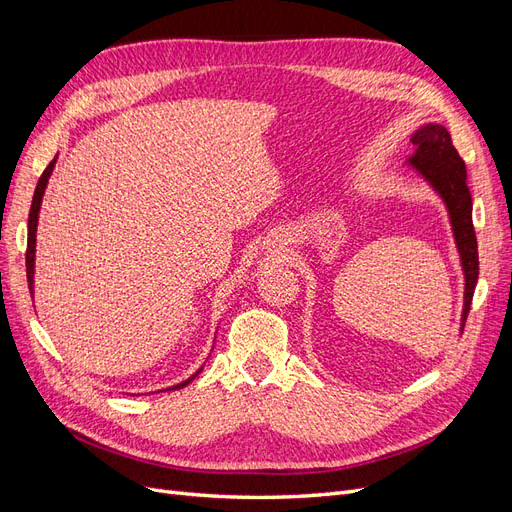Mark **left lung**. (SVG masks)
I'll return each instance as SVG.
<instances>
[{
    "mask_svg": "<svg viewBox=\"0 0 512 512\" xmlns=\"http://www.w3.org/2000/svg\"><path fill=\"white\" fill-rule=\"evenodd\" d=\"M412 145L416 147L408 166L414 168L446 205L448 220L453 226V237L461 258L463 269V312L461 331L466 324L474 288L478 282V245L472 224V196L468 190L466 162L461 160L453 147L451 134L440 123H425L412 134Z\"/></svg>",
    "mask_w": 512,
    "mask_h": 512,
    "instance_id": "8db88e82",
    "label": "left lung"
}]
</instances>
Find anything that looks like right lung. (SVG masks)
Returning a JSON list of instances; mask_svg holds the SVG:
<instances>
[{"instance_id":"right-lung-1","label":"right lung","mask_w":512,"mask_h":512,"mask_svg":"<svg viewBox=\"0 0 512 512\" xmlns=\"http://www.w3.org/2000/svg\"><path fill=\"white\" fill-rule=\"evenodd\" d=\"M55 162L57 158L44 168L42 177L38 179V185H36V192H34V200H32V209H29V222H27V252H25V267H27V284H29V292L34 294V262H36V228H38V213H40V205H42V196H44V190H46V183H49V177L53 173L55 168ZM200 371H203V367H200L194 376H190L188 380H183L175 386H170V389H183V386H188ZM166 389V391H170Z\"/></svg>"}]
</instances>
